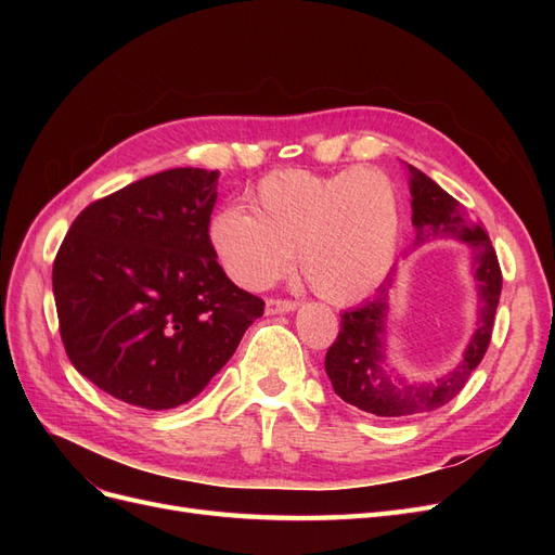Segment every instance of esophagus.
I'll list each match as a JSON object with an SVG mask.
<instances>
[{
    "mask_svg": "<svg viewBox=\"0 0 555 555\" xmlns=\"http://www.w3.org/2000/svg\"><path fill=\"white\" fill-rule=\"evenodd\" d=\"M296 308H298L296 300H282V298H268V300H266V312H268V314L294 312Z\"/></svg>",
    "mask_w": 555,
    "mask_h": 555,
    "instance_id": "34e87169",
    "label": "esophagus"
}]
</instances>
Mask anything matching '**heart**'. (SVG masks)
<instances>
[{"mask_svg": "<svg viewBox=\"0 0 555 555\" xmlns=\"http://www.w3.org/2000/svg\"><path fill=\"white\" fill-rule=\"evenodd\" d=\"M400 233V190L377 166L273 171L251 190L249 210L227 206L208 222L215 257L241 287H271L289 273L296 251L310 289L340 306L386 280Z\"/></svg>", "mask_w": 555, "mask_h": 555, "instance_id": "1", "label": "heart"}]
</instances>
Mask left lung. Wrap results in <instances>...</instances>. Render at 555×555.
<instances>
[{
	"instance_id": "obj_1",
	"label": "left lung",
	"mask_w": 555,
	"mask_h": 555,
	"mask_svg": "<svg viewBox=\"0 0 555 555\" xmlns=\"http://www.w3.org/2000/svg\"><path fill=\"white\" fill-rule=\"evenodd\" d=\"M408 166L414 243L408 255L433 241H461L469 249V273L477 289V322L451 371L433 379H410L389 359V312L396 273L391 271L373 298L340 314V333L326 351V375L349 405L382 418L433 412L456 398L481 363L491 343L502 273L489 233L456 198L424 171Z\"/></svg>"
}]
</instances>
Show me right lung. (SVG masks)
Segmentation results:
<instances>
[{
	"instance_id": "add662e5",
	"label": "right lung",
	"mask_w": 555,
	"mask_h": 555,
	"mask_svg": "<svg viewBox=\"0 0 555 555\" xmlns=\"http://www.w3.org/2000/svg\"><path fill=\"white\" fill-rule=\"evenodd\" d=\"M217 180L220 171L190 166L131 182L82 210L55 257L66 357L133 408L198 396L263 314L210 247Z\"/></svg>"
}]
</instances>
